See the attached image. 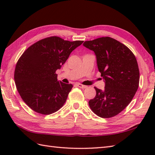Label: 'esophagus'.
Wrapping results in <instances>:
<instances>
[{"instance_id": "34e87169", "label": "esophagus", "mask_w": 155, "mask_h": 155, "mask_svg": "<svg viewBox=\"0 0 155 155\" xmlns=\"http://www.w3.org/2000/svg\"><path fill=\"white\" fill-rule=\"evenodd\" d=\"M77 86H78L79 88H87V86L83 85V84H81V83H77Z\"/></svg>"}]
</instances>
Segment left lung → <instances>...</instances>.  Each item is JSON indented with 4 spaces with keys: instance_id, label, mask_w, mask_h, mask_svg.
Segmentation results:
<instances>
[{
    "instance_id": "obj_1",
    "label": "left lung",
    "mask_w": 155,
    "mask_h": 155,
    "mask_svg": "<svg viewBox=\"0 0 155 155\" xmlns=\"http://www.w3.org/2000/svg\"><path fill=\"white\" fill-rule=\"evenodd\" d=\"M83 45L96 54L97 65L105 80L104 91L94 87L96 94L88 102L99 117L116 116L131 102L139 84L137 61L126 45L110 37L86 41Z\"/></svg>"
}]
</instances>
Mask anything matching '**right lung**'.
Returning a JSON list of instances; mask_svg holds the SVG:
<instances>
[{
    "mask_svg": "<svg viewBox=\"0 0 155 155\" xmlns=\"http://www.w3.org/2000/svg\"><path fill=\"white\" fill-rule=\"evenodd\" d=\"M82 43L48 37L35 42L21 55L14 71V81L21 99L32 110L49 115L64 105L73 84L57 80L56 71Z\"/></svg>",
    "mask_w": 155,
    "mask_h": 155,
    "instance_id": "add662e5",
    "label": "right lung"
}]
</instances>
